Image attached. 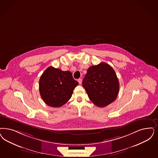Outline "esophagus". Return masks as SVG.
I'll list each match as a JSON object with an SVG mask.
<instances>
[{"instance_id":"34e87169","label":"esophagus","mask_w":158,"mask_h":158,"mask_svg":"<svg viewBox=\"0 0 158 158\" xmlns=\"http://www.w3.org/2000/svg\"><path fill=\"white\" fill-rule=\"evenodd\" d=\"M77 81H78V82H79V83L80 85H81V84H82V81L81 79H79Z\"/></svg>"}]
</instances>
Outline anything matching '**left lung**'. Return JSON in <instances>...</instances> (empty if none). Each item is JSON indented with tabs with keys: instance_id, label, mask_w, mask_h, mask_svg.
Instances as JSON below:
<instances>
[{
	"instance_id": "1",
	"label": "left lung",
	"mask_w": 158,
	"mask_h": 158,
	"mask_svg": "<svg viewBox=\"0 0 158 158\" xmlns=\"http://www.w3.org/2000/svg\"><path fill=\"white\" fill-rule=\"evenodd\" d=\"M82 85L90 100L99 107L113 103L119 91V82L114 70L104 62L89 67Z\"/></svg>"
}]
</instances>
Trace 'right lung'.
<instances>
[{
	"instance_id": "right-lung-1",
	"label": "right lung",
	"mask_w": 158,
	"mask_h": 158,
	"mask_svg": "<svg viewBox=\"0 0 158 158\" xmlns=\"http://www.w3.org/2000/svg\"><path fill=\"white\" fill-rule=\"evenodd\" d=\"M79 83L70 71H62L49 66L39 81V90L44 102L52 107H60L71 98L73 90Z\"/></svg>"
}]
</instances>
